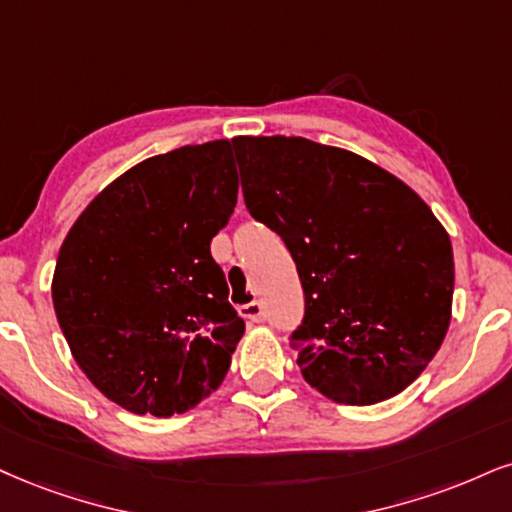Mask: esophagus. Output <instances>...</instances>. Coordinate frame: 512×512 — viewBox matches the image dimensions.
<instances>
[{
	"label": "esophagus",
	"mask_w": 512,
	"mask_h": 512,
	"mask_svg": "<svg viewBox=\"0 0 512 512\" xmlns=\"http://www.w3.org/2000/svg\"><path fill=\"white\" fill-rule=\"evenodd\" d=\"M242 315L249 323H261L263 315H266V311H263V304L261 301H251V304L242 306Z\"/></svg>",
	"instance_id": "obj_1"
}]
</instances>
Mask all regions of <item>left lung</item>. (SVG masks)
<instances>
[{
	"label": "left lung",
	"instance_id": "8db88e82",
	"mask_svg": "<svg viewBox=\"0 0 512 512\" xmlns=\"http://www.w3.org/2000/svg\"><path fill=\"white\" fill-rule=\"evenodd\" d=\"M246 211L282 237L306 311L289 342L327 399L370 406L408 387L451 323L453 249L406 182L306 137H237Z\"/></svg>",
	"mask_w": 512,
	"mask_h": 512
}]
</instances>
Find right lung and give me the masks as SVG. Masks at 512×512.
Wrapping results in <instances>:
<instances>
[{
  "instance_id": "1",
  "label": "right lung",
  "mask_w": 512,
  "mask_h": 512,
  "mask_svg": "<svg viewBox=\"0 0 512 512\" xmlns=\"http://www.w3.org/2000/svg\"><path fill=\"white\" fill-rule=\"evenodd\" d=\"M232 144L151 156L80 213L56 258L52 299L75 363L137 415L185 413L218 389L244 320L211 239L237 204Z\"/></svg>"
}]
</instances>
